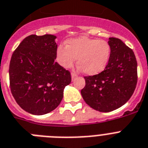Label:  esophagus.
I'll return each mask as SVG.
<instances>
[{
  "mask_svg": "<svg viewBox=\"0 0 148 148\" xmlns=\"http://www.w3.org/2000/svg\"><path fill=\"white\" fill-rule=\"evenodd\" d=\"M71 76H72V80H74V79L76 78V75H75V73H72Z\"/></svg>",
  "mask_w": 148,
  "mask_h": 148,
  "instance_id": "1",
  "label": "esophagus"
}]
</instances>
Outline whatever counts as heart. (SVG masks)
Returning <instances> with one entry per match:
<instances>
[{
	"mask_svg": "<svg viewBox=\"0 0 148 148\" xmlns=\"http://www.w3.org/2000/svg\"><path fill=\"white\" fill-rule=\"evenodd\" d=\"M111 55L108 42L88 37L68 40L66 46L57 49V60L64 68L71 67L77 58V64L85 74L97 75L106 67Z\"/></svg>",
	"mask_w": 148,
	"mask_h": 148,
	"instance_id": "obj_1",
	"label": "heart"
}]
</instances>
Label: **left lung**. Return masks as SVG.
<instances>
[{"instance_id": "8db88e82", "label": "left lung", "mask_w": 148, "mask_h": 148, "mask_svg": "<svg viewBox=\"0 0 148 148\" xmlns=\"http://www.w3.org/2000/svg\"><path fill=\"white\" fill-rule=\"evenodd\" d=\"M111 55L106 67L94 75L84 76L81 90L84 102L101 112L121 107L134 93L137 84V61L132 49L118 38L110 37Z\"/></svg>"}]
</instances>
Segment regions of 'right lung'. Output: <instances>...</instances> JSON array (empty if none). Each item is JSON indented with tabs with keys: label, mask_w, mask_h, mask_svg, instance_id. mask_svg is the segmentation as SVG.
<instances>
[{
	"label": "right lung",
	"mask_w": 148,
	"mask_h": 148,
	"mask_svg": "<svg viewBox=\"0 0 148 148\" xmlns=\"http://www.w3.org/2000/svg\"><path fill=\"white\" fill-rule=\"evenodd\" d=\"M56 36L32 34L13 51L9 75L11 93L25 112L35 115L49 113L58 106L64 89L71 82L69 71L59 65Z\"/></svg>",
	"instance_id": "1"
}]
</instances>
